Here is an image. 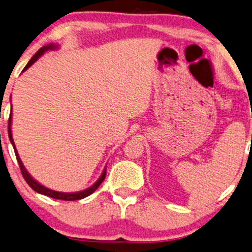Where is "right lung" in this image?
I'll return each mask as SVG.
<instances>
[{
    "mask_svg": "<svg viewBox=\"0 0 252 252\" xmlns=\"http://www.w3.org/2000/svg\"><path fill=\"white\" fill-rule=\"evenodd\" d=\"M54 48H56V45L50 44V45H47V47H42L41 49H39V50L37 51V53H36L35 55L32 57V60L29 61L28 64L24 66L23 71L27 70V69H28L29 66L32 64V63L36 62V60H37L39 56L43 55L44 51H47V50H49V49H54ZM10 126H11V115H10V117H9V121H8V135H9V138H10L11 144H13V147H14L15 155H16L17 162H19V165H20L21 172H22L23 178H24V180H26L27 183H28V186H29L30 188H32V190H35L36 192L42 193V195H45V196H49V197H51V198H55V199H63V201H77V199H82V198H84V197L92 195V193H93L94 191H95L97 188L101 186L102 182L104 181L105 175H107V170H105V169H104V171H103V174H102L101 177H99V180L97 181L96 183L94 184L93 187H90L89 189L83 190V191H80V192H74V193L59 192V191H54V190H50V189H48V188H44L43 186H41V184L37 183V182H36V181L34 180V178H32V176H30V175L28 174V172H27L26 168H24L23 164H22V162H21V159H20V157H19V154H17L16 149H15V144H14L13 137H11V129H10Z\"/></svg>",
    "mask_w": 252,
    "mask_h": 252,
    "instance_id": "right-lung-1",
    "label": "right lung"
}]
</instances>
